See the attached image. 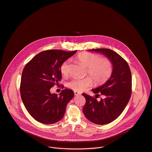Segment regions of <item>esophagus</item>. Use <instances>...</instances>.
I'll list each match as a JSON object with an SVG mask.
<instances>
[{
  "label": "esophagus",
  "mask_w": 152,
  "mask_h": 152,
  "mask_svg": "<svg viewBox=\"0 0 152 152\" xmlns=\"http://www.w3.org/2000/svg\"><path fill=\"white\" fill-rule=\"evenodd\" d=\"M74 93H75V95H81V94H80V92H77V91H75Z\"/></svg>",
  "instance_id": "1"
}]
</instances>
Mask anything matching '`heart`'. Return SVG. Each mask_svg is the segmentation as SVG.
<instances>
[{
    "label": "heart",
    "mask_w": 152,
    "mask_h": 152,
    "mask_svg": "<svg viewBox=\"0 0 152 152\" xmlns=\"http://www.w3.org/2000/svg\"><path fill=\"white\" fill-rule=\"evenodd\" d=\"M77 59L87 67L86 74L91 77L87 76L83 79L72 78L67 83V86L75 91L81 92L92 86L93 80L96 85H102L105 83L112 75L113 64L108 58H101L99 54L83 52L77 56ZM69 67L70 60L64 61L60 66L62 75H67L69 72Z\"/></svg>",
    "instance_id": "1"
}]
</instances>
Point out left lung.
Returning <instances> with one entry per match:
<instances>
[{"label":"left lung","instance_id":"left-lung-1","mask_svg":"<svg viewBox=\"0 0 152 152\" xmlns=\"http://www.w3.org/2000/svg\"><path fill=\"white\" fill-rule=\"evenodd\" d=\"M90 51L104 54L113 64L110 79L102 86L92 89L96 94L95 97L82 94L86 99L83 108L85 117L96 124L104 125L117 119L127 106L132 91V73L127 62L116 52L108 48ZM100 95L104 98L98 102L96 98Z\"/></svg>","mask_w":152,"mask_h":152}]
</instances>
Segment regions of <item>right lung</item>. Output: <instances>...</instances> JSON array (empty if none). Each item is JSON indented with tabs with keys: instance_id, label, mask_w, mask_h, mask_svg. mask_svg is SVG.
<instances>
[{
	"instance_id": "obj_1",
	"label": "right lung",
	"mask_w": 152,
	"mask_h": 152,
	"mask_svg": "<svg viewBox=\"0 0 152 152\" xmlns=\"http://www.w3.org/2000/svg\"><path fill=\"white\" fill-rule=\"evenodd\" d=\"M76 51H43L32 58L22 73L20 93L29 114L37 121L50 124L64 116L67 104L74 96L70 89L51 94L50 89L61 80L60 66Z\"/></svg>"
}]
</instances>
